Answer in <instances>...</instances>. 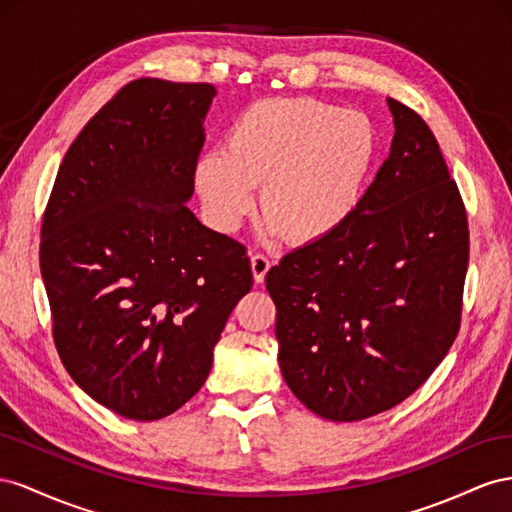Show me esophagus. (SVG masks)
<instances>
[{
  "mask_svg": "<svg viewBox=\"0 0 512 512\" xmlns=\"http://www.w3.org/2000/svg\"><path fill=\"white\" fill-rule=\"evenodd\" d=\"M270 266H272V261H270L266 255H259V253H257V255L251 257V270H253L255 283H264Z\"/></svg>",
  "mask_w": 512,
  "mask_h": 512,
  "instance_id": "1",
  "label": "esophagus"
}]
</instances>
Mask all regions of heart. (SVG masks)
<instances>
[{
    "label": "heart",
    "mask_w": 512,
    "mask_h": 512,
    "mask_svg": "<svg viewBox=\"0 0 512 512\" xmlns=\"http://www.w3.org/2000/svg\"><path fill=\"white\" fill-rule=\"evenodd\" d=\"M379 156V133L364 113L313 98H270L246 107L225 148L201 152L193 182L214 229L231 233L255 208L270 233L309 246L356 216Z\"/></svg>",
    "instance_id": "1"
}]
</instances>
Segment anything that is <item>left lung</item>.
Listing matches in <instances>:
<instances>
[{"label":"left lung","instance_id":"8db88e82","mask_svg":"<svg viewBox=\"0 0 512 512\" xmlns=\"http://www.w3.org/2000/svg\"><path fill=\"white\" fill-rule=\"evenodd\" d=\"M390 154L339 233L270 268L285 384L326 420L382 414L427 382L459 332L470 233L418 113L388 98Z\"/></svg>","mask_w":512,"mask_h":512}]
</instances>
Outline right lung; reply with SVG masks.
<instances>
[{
	"label": "right lung",
	"instance_id": "add662e5",
	"mask_svg": "<svg viewBox=\"0 0 512 512\" xmlns=\"http://www.w3.org/2000/svg\"><path fill=\"white\" fill-rule=\"evenodd\" d=\"M214 96L210 83L122 87L72 141L42 218L57 354L122 418H165L195 397L253 287L246 248L186 206Z\"/></svg>",
	"mask_w": 512,
	"mask_h": 512
}]
</instances>
